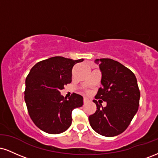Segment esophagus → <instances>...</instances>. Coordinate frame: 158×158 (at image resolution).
Returning a JSON list of instances; mask_svg holds the SVG:
<instances>
[{
    "label": "esophagus",
    "instance_id": "obj_1",
    "mask_svg": "<svg viewBox=\"0 0 158 158\" xmlns=\"http://www.w3.org/2000/svg\"><path fill=\"white\" fill-rule=\"evenodd\" d=\"M88 99H87V98H84V99H83V102H84V104L85 103H86V102H88Z\"/></svg>",
    "mask_w": 158,
    "mask_h": 158
}]
</instances>
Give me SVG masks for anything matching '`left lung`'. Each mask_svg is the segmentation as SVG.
<instances>
[{
    "mask_svg": "<svg viewBox=\"0 0 158 158\" xmlns=\"http://www.w3.org/2000/svg\"><path fill=\"white\" fill-rule=\"evenodd\" d=\"M102 73L101 84L96 99L106 102V106L97 100V110L88 117L91 128L105 137L123 133L137 112L140 93L135 75L124 65L110 59H98ZM102 101L100 99L98 102Z\"/></svg>",
    "mask_w": 158,
    "mask_h": 158,
    "instance_id": "8db88e82",
    "label": "left lung"
}]
</instances>
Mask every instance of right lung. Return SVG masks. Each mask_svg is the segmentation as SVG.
Here are the masks:
<instances>
[{"mask_svg":"<svg viewBox=\"0 0 158 158\" xmlns=\"http://www.w3.org/2000/svg\"><path fill=\"white\" fill-rule=\"evenodd\" d=\"M84 59L55 56L32 67L25 81L24 100L30 118L48 134H60L72 123V111L83 105V97L73 94L67 99L61 90L71 82L72 69Z\"/></svg>","mask_w":158,"mask_h":158,"instance_id":"obj_1","label":"right lung"}]
</instances>
